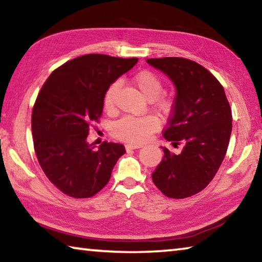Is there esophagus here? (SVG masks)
I'll return each mask as SVG.
<instances>
[{
    "mask_svg": "<svg viewBox=\"0 0 262 262\" xmlns=\"http://www.w3.org/2000/svg\"><path fill=\"white\" fill-rule=\"evenodd\" d=\"M142 147V144H137V143H128L126 145L127 149H139Z\"/></svg>",
    "mask_w": 262,
    "mask_h": 262,
    "instance_id": "34e87169",
    "label": "esophagus"
}]
</instances>
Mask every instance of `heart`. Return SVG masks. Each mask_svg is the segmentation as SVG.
Segmentation results:
<instances>
[{"label":"heart","mask_w":262,"mask_h":262,"mask_svg":"<svg viewBox=\"0 0 262 262\" xmlns=\"http://www.w3.org/2000/svg\"><path fill=\"white\" fill-rule=\"evenodd\" d=\"M133 82L140 92L148 100L156 99V107L159 112L167 114L172 108V100L168 98H158L163 92V83L156 74L149 70H141L133 77ZM119 89V82H114L107 88L104 96V106L111 110L114 105V99ZM158 128V120L154 115L134 118L126 117L114 123L113 135L118 139L140 143L148 139V136Z\"/></svg>","instance_id":"1"}]
</instances>
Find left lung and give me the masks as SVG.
Segmentation results:
<instances>
[{
  "label": "left lung",
  "mask_w": 262,
  "mask_h": 262,
  "mask_svg": "<svg viewBox=\"0 0 262 262\" xmlns=\"http://www.w3.org/2000/svg\"><path fill=\"white\" fill-rule=\"evenodd\" d=\"M176 88V98L164 139L179 155L165 147L152 173L156 187L168 198L185 199L201 192L223 162L232 130V115L224 89L196 62L183 57L148 59Z\"/></svg>",
  "instance_id": "1"
}]
</instances>
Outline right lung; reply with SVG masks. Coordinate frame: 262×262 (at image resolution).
Here are the masks:
<instances>
[{
    "instance_id": "obj_1",
    "label": "right lung",
    "mask_w": 262,
    "mask_h": 262,
    "mask_svg": "<svg viewBox=\"0 0 262 262\" xmlns=\"http://www.w3.org/2000/svg\"><path fill=\"white\" fill-rule=\"evenodd\" d=\"M137 63L86 54L55 69L41 88L32 111L35 155L51 183L72 198H90L108 183L118 159L126 152L120 143H89L92 122L103 112L107 88Z\"/></svg>"
}]
</instances>
